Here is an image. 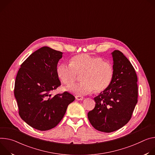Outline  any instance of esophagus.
<instances>
[{
  "instance_id": "34e87169",
  "label": "esophagus",
  "mask_w": 155,
  "mask_h": 155,
  "mask_svg": "<svg viewBox=\"0 0 155 155\" xmlns=\"http://www.w3.org/2000/svg\"><path fill=\"white\" fill-rule=\"evenodd\" d=\"M75 98L78 100H82L84 99V97H82V96H80V95H76Z\"/></svg>"
}]
</instances>
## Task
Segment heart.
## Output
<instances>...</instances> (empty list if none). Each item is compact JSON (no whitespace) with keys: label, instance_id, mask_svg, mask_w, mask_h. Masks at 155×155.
<instances>
[{"label":"heart","instance_id":"b5f03b06","mask_svg":"<svg viewBox=\"0 0 155 155\" xmlns=\"http://www.w3.org/2000/svg\"><path fill=\"white\" fill-rule=\"evenodd\" d=\"M57 73L68 86L73 85L81 76L82 82L68 89L78 95H85L94 90L96 93L106 91L114 79V68L110 61L101 57L81 54L73 57L71 64H58Z\"/></svg>","mask_w":155,"mask_h":155}]
</instances>
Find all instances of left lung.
Here are the masks:
<instances>
[{
	"label": "left lung",
	"mask_w": 155,
	"mask_h": 155,
	"mask_svg": "<svg viewBox=\"0 0 155 155\" xmlns=\"http://www.w3.org/2000/svg\"><path fill=\"white\" fill-rule=\"evenodd\" d=\"M112 55L114 79L106 91L94 98L95 108L87 114L95 129L107 133L118 130L129 121L138 98L135 69L121 51L114 50Z\"/></svg>",
	"instance_id": "1"
}]
</instances>
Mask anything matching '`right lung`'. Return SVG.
<instances>
[{
	"instance_id": "obj_1",
	"label": "right lung",
	"mask_w": 155,
	"mask_h": 155,
	"mask_svg": "<svg viewBox=\"0 0 155 155\" xmlns=\"http://www.w3.org/2000/svg\"><path fill=\"white\" fill-rule=\"evenodd\" d=\"M62 54L50 47H41L25 60L16 74L14 95L19 115L28 125L39 130L57 126L68 105L75 100L68 91L51 94L61 85L57 67Z\"/></svg>"
}]
</instances>
